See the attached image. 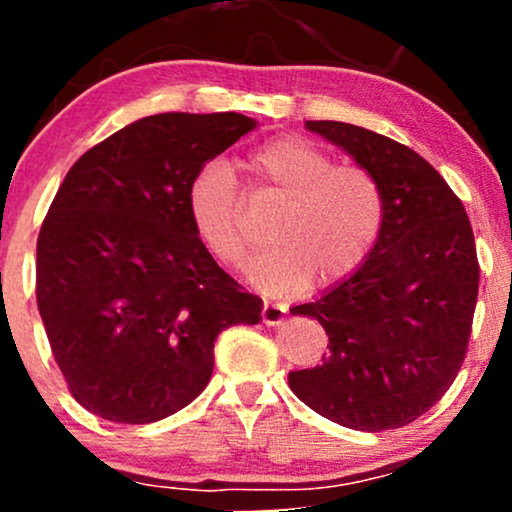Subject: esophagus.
I'll return each instance as SVG.
<instances>
[{
	"mask_svg": "<svg viewBox=\"0 0 512 512\" xmlns=\"http://www.w3.org/2000/svg\"><path fill=\"white\" fill-rule=\"evenodd\" d=\"M284 317H286V308L281 303H272V301H267L264 303V308H262V322L264 325H281V322H284Z\"/></svg>",
	"mask_w": 512,
	"mask_h": 512,
	"instance_id": "34e87169",
	"label": "esophagus"
}]
</instances>
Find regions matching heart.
<instances>
[{
  "instance_id": "heart-1",
  "label": "heart",
  "mask_w": 512,
  "mask_h": 512,
  "mask_svg": "<svg viewBox=\"0 0 512 512\" xmlns=\"http://www.w3.org/2000/svg\"><path fill=\"white\" fill-rule=\"evenodd\" d=\"M252 197L281 199L269 219V245L248 274L274 296L303 291L317 276L332 286L356 274L385 231L387 197L378 175L358 163H337L305 137L281 134L243 158ZM192 228L216 262L233 267L248 248L245 202L233 173L219 161L204 163L185 192Z\"/></svg>"
}]
</instances>
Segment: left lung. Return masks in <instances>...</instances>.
Masks as SVG:
<instances>
[{
	"mask_svg": "<svg viewBox=\"0 0 512 512\" xmlns=\"http://www.w3.org/2000/svg\"><path fill=\"white\" fill-rule=\"evenodd\" d=\"M383 182L387 221L368 262L315 303L330 356L289 385L325 419L380 433L419 419L460 373L479 293L472 223L426 158L370 129L308 120Z\"/></svg>",
	"mask_w": 512,
	"mask_h": 512,
	"instance_id": "1",
	"label": "left lung"
}]
</instances>
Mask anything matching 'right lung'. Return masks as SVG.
<instances>
[{
    "instance_id": "1",
    "label": "right lung",
    "mask_w": 512,
    "mask_h": 512,
    "mask_svg": "<svg viewBox=\"0 0 512 512\" xmlns=\"http://www.w3.org/2000/svg\"><path fill=\"white\" fill-rule=\"evenodd\" d=\"M252 127L240 113L142 117L69 168L40 226L35 298L91 414L166 419L207 387L216 337L262 320V298L214 262L185 207L192 175Z\"/></svg>"
}]
</instances>
